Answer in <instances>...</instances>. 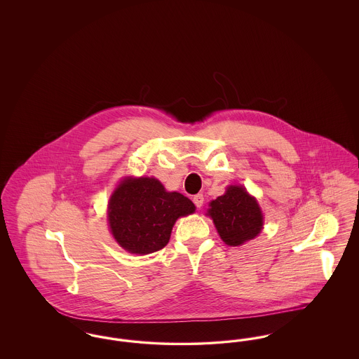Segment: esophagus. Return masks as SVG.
I'll return each mask as SVG.
<instances>
[{
    "label": "esophagus",
    "mask_w": 359,
    "mask_h": 359,
    "mask_svg": "<svg viewBox=\"0 0 359 359\" xmlns=\"http://www.w3.org/2000/svg\"><path fill=\"white\" fill-rule=\"evenodd\" d=\"M192 202H194V205H196L198 208H201V207L203 205L205 198H203V195H202V194H198V195H195V196L192 198Z\"/></svg>",
    "instance_id": "1"
}]
</instances>
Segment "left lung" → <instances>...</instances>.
<instances>
[{"label": "left lung", "mask_w": 359, "mask_h": 359, "mask_svg": "<svg viewBox=\"0 0 359 359\" xmlns=\"http://www.w3.org/2000/svg\"><path fill=\"white\" fill-rule=\"evenodd\" d=\"M208 215L221 238L230 246L256 238L262 229V214L256 199L239 186H230L224 195L212 201Z\"/></svg>", "instance_id": "8db88e82"}]
</instances>
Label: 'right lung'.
<instances>
[{
    "instance_id": "add662e5",
    "label": "right lung",
    "mask_w": 359,
    "mask_h": 359,
    "mask_svg": "<svg viewBox=\"0 0 359 359\" xmlns=\"http://www.w3.org/2000/svg\"><path fill=\"white\" fill-rule=\"evenodd\" d=\"M195 211L179 192H167L154 177L125 179L109 202V224L121 246L133 255L163 249L179 217Z\"/></svg>"
}]
</instances>
